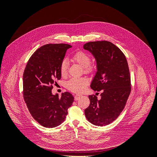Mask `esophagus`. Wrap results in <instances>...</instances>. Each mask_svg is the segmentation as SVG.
I'll list each match as a JSON object with an SVG mask.
<instances>
[{"instance_id":"esophagus-1","label":"esophagus","mask_w":157,"mask_h":157,"mask_svg":"<svg viewBox=\"0 0 157 157\" xmlns=\"http://www.w3.org/2000/svg\"><path fill=\"white\" fill-rule=\"evenodd\" d=\"M82 96L81 95H79V94H77V95H75V100H78V99L81 97Z\"/></svg>"}]
</instances>
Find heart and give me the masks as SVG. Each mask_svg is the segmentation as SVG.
Masks as SVG:
<instances>
[{
  "instance_id": "b5f03b06",
  "label": "heart",
  "mask_w": 157,
  "mask_h": 157,
  "mask_svg": "<svg viewBox=\"0 0 157 157\" xmlns=\"http://www.w3.org/2000/svg\"><path fill=\"white\" fill-rule=\"evenodd\" d=\"M72 60L84 67L86 73H92L95 69V66L90 63L91 58L83 51H78L73 55ZM60 73L62 76H65L67 73L68 63L66 59H63L60 64ZM88 84V80L85 78H72L68 80L66 87L70 91L75 93H82L86 90Z\"/></svg>"
}]
</instances>
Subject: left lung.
I'll use <instances>...</instances> for the list:
<instances>
[{
    "label": "left lung",
    "instance_id": "8db88e82",
    "mask_svg": "<svg viewBox=\"0 0 157 157\" xmlns=\"http://www.w3.org/2000/svg\"><path fill=\"white\" fill-rule=\"evenodd\" d=\"M84 48L93 54L97 73L90 87L101 91V99L89 96L90 105L85 109L87 120L96 126H106L116 120L124 109L131 92V80L126 56L112 42H89Z\"/></svg>",
    "mask_w": 157,
    "mask_h": 157
}]
</instances>
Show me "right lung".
I'll return each mask as SVG.
<instances>
[{"label": "right lung", "instance_id": "right-lung-1", "mask_svg": "<svg viewBox=\"0 0 157 157\" xmlns=\"http://www.w3.org/2000/svg\"><path fill=\"white\" fill-rule=\"evenodd\" d=\"M67 44H48L37 49L27 63L23 76V95L34 119L46 128L60 125L66 118L74 97L66 92L59 98L52 90L55 80H59L60 64L67 49Z\"/></svg>", "mask_w": 157, "mask_h": 157}]
</instances>
